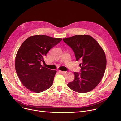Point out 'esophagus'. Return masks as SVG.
Listing matches in <instances>:
<instances>
[{"mask_svg": "<svg viewBox=\"0 0 121 121\" xmlns=\"http://www.w3.org/2000/svg\"><path fill=\"white\" fill-rule=\"evenodd\" d=\"M59 72L61 74H65L66 73L65 71H61V70H59Z\"/></svg>", "mask_w": 121, "mask_h": 121, "instance_id": "obj_1", "label": "esophagus"}]
</instances>
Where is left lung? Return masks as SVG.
Listing matches in <instances>:
<instances>
[{"label":"left lung","mask_w":121,"mask_h":121,"mask_svg":"<svg viewBox=\"0 0 121 121\" xmlns=\"http://www.w3.org/2000/svg\"><path fill=\"white\" fill-rule=\"evenodd\" d=\"M75 55L76 60H81V73L74 72L75 78L67 86L73 91L86 93L95 89L104 76L106 58L104 51L97 41L89 35H77L63 38Z\"/></svg>","instance_id":"1"}]
</instances>
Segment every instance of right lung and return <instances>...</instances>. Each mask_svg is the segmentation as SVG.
Instances as JSON below:
<instances>
[{"instance_id":"obj_1","label":"right lung","mask_w":121,"mask_h":121,"mask_svg":"<svg viewBox=\"0 0 121 121\" xmlns=\"http://www.w3.org/2000/svg\"><path fill=\"white\" fill-rule=\"evenodd\" d=\"M62 39L38 35L29 37L22 44L16 56L15 69L27 89L40 93L52 86L56 71L42 66L41 62H44L43 57Z\"/></svg>"}]
</instances>
